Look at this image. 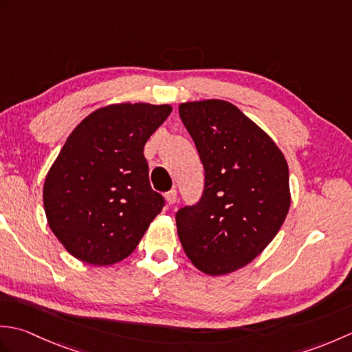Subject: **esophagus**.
<instances>
[{
	"label": "esophagus",
	"mask_w": 352,
	"mask_h": 352,
	"mask_svg": "<svg viewBox=\"0 0 352 352\" xmlns=\"http://www.w3.org/2000/svg\"><path fill=\"white\" fill-rule=\"evenodd\" d=\"M164 199H166V203H168L169 206L175 204V201H177V190L172 189V190L166 192V195H164Z\"/></svg>",
	"instance_id": "obj_1"
}]
</instances>
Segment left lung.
<instances>
[{"instance_id":"left-lung-1","label":"left lung","mask_w":352,"mask_h":352,"mask_svg":"<svg viewBox=\"0 0 352 352\" xmlns=\"http://www.w3.org/2000/svg\"><path fill=\"white\" fill-rule=\"evenodd\" d=\"M178 111L206 174L203 197L175 214L178 237L201 272H234L271 243L286 219L287 162L275 142L228 101L183 102Z\"/></svg>"}]
</instances>
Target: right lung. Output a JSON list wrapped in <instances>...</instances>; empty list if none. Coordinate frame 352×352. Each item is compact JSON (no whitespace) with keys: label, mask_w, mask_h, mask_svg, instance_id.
Segmentation results:
<instances>
[{"label":"right lung","mask_w":352,"mask_h":352,"mask_svg":"<svg viewBox=\"0 0 352 352\" xmlns=\"http://www.w3.org/2000/svg\"><path fill=\"white\" fill-rule=\"evenodd\" d=\"M170 111L168 104H111L69 134L45 178L43 207L51 231L76 258L118 263L162 212L144 146Z\"/></svg>","instance_id":"add662e5"}]
</instances>
